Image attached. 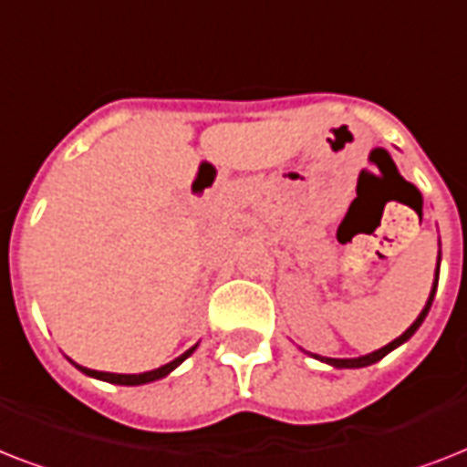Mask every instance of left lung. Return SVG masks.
I'll return each mask as SVG.
<instances>
[{
    "label": "left lung",
    "mask_w": 467,
    "mask_h": 467,
    "mask_svg": "<svg viewBox=\"0 0 467 467\" xmlns=\"http://www.w3.org/2000/svg\"><path fill=\"white\" fill-rule=\"evenodd\" d=\"M436 271H434V285H431V293H429V298H427V306L421 307L420 312V317L414 319L412 325L407 327L405 332L400 334L398 339H392L390 344H385L383 348H378V351H370V354L366 356H356V358H329V356H319V354H310L312 358H317V361L322 363H329V366H334V368H366V366H370V363H376L380 361L383 356H388L390 351H395L398 347H402L410 337H412L417 329L421 327V322H424V317L429 315V307H431V303H434V296H436V285H439V266H441V244H439V259H436Z\"/></svg>",
    "instance_id": "8db88e82"
}]
</instances>
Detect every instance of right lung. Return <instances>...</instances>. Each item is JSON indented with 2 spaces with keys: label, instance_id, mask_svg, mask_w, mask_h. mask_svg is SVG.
<instances>
[{
  "label": "right lung",
  "instance_id": "obj_1",
  "mask_svg": "<svg viewBox=\"0 0 467 467\" xmlns=\"http://www.w3.org/2000/svg\"><path fill=\"white\" fill-rule=\"evenodd\" d=\"M196 348H198V344H193V347L186 348L182 356H176L174 361L164 363V366H160V368H155V370H145V373H106V370L84 368V366L75 363L72 358H69V363H72L75 368L82 370L84 376L97 378V380H106V383H113V385H145V383H152V380H160V378L169 376V373H171L176 366H182V363L186 361V358H189V356L193 354Z\"/></svg>",
  "mask_w": 467,
  "mask_h": 467
}]
</instances>
